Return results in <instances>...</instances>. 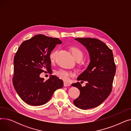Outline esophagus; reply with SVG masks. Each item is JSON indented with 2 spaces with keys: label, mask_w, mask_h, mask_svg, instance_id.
<instances>
[{
  "label": "esophagus",
  "mask_w": 131,
  "mask_h": 131,
  "mask_svg": "<svg viewBox=\"0 0 131 131\" xmlns=\"http://www.w3.org/2000/svg\"><path fill=\"white\" fill-rule=\"evenodd\" d=\"M70 85L71 84L70 83H67V82H64V86H70Z\"/></svg>",
  "instance_id": "esophagus-1"
}]
</instances>
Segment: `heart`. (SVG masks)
<instances>
[{
    "mask_svg": "<svg viewBox=\"0 0 131 131\" xmlns=\"http://www.w3.org/2000/svg\"><path fill=\"white\" fill-rule=\"evenodd\" d=\"M70 51L72 53L74 57L77 60H81L83 57V52L80 48L77 47H72L70 48ZM58 52L57 50H54L52 51L49 54V59L51 62H53ZM56 74L61 79L64 81H70L71 78L73 76V74L71 72H68L66 70H60L56 72Z\"/></svg>",
    "mask_w": 131,
    "mask_h": 131,
    "instance_id": "obj_1",
    "label": "heart"
}]
</instances>
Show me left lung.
<instances>
[{
  "label": "left lung",
  "mask_w": 131,
  "mask_h": 131,
  "mask_svg": "<svg viewBox=\"0 0 131 131\" xmlns=\"http://www.w3.org/2000/svg\"><path fill=\"white\" fill-rule=\"evenodd\" d=\"M84 45L89 52L90 62L86 70L78 78L86 81L85 86L80 82L72 84L80 91L79 97L73 101L74 105L81 109L99 106L111 94L116 73V65L112 50L104 42L95 38L75 39Z\"/></svg>",
  "instance_id": "left-lung-1"
}]
</instances>
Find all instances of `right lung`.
Listing matches in <instances>:
<instances>
[{"mask_svg":"<svg viewBox=\"0 0 131 131\" xmlns=\"http://www.w3.org/2000/svg\"><path fill=\"white\" fill-rule=\"evenodd\" d=\"M61 43L58 38L38 34L24 41L19 47L14 58L13 84L26 104L44 105L55 91L63 86V80L54 75L46 81L40 77L41 73L50 71L49 54Z\"/></svg>","mask_w":131,"mask_h":131,"instance_id":"1","label":"right lung"}]
</instances>
